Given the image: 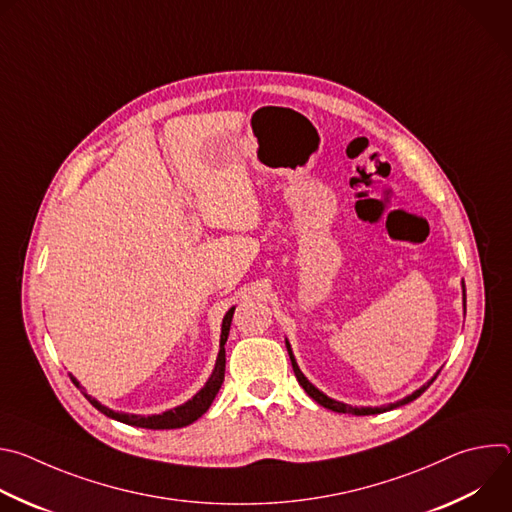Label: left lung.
<instances>
[{"instance_id": "obj_1", "label": "left lung", "mask_w": 512, "mask_h": 512, "mask_svg": "<svg viewBox=\"0 0 512 512\" xmlns=\"http://www.w3.org/2000/svg\"><path fill=\"white\" fill-rule=\"evenodd\" d=\"M464 306H466V289H464ZM285 346H287V352H289V360H291V367H294V373H296V379H298V383L304 387V391L316 401V403H320L322 407H326V409H332V411H336V413H354V415H375V413H383V411H389V409H395V407H399V405H405V403H409V401H413V399H417L433 381H435V377L440 375L437 373L431 381H427L421 389H417L415 393H411L409 397H405L403 401H397V403H391V405H387V407H350V405H346V403H340V401H334V399H330V397H326L322 391H318L304 375H302V371L298 369V362H296V358H294V354H291V348H289V344L285 342Z\"/></svg>"}]
</instances>
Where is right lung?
I'll return each instance as SVG.
<instances>
[{
	"instance_id": "1",
	"label": "right lung",
	"mask_w": 512,
	"mask_h": 512,
	"mask_svg": "<svg viewBox=\"0 0 512 512\" xmlns=\"http://www.w3.org/2000/svg\"><path fill=\"white\" fill-rule=\"evenodd\" d=\"M233 314H235V308H231L223 320V332H221V350H218V358H216V364H214V371L208 379V383L190 399L186 401L184 405L176 407V409H170L162 415H148V417H141V415H129V413H117V411H111L107 407H103L99 401H95L93 397L85 395L91 405L95 409H99L101 413H105L107 417H113L121 423H127V425H135V427H145V429H176V427H186L190 425L192 421H196L198 417H202L210 403L214 401L218 389H221L223 381H225V344H227V338H229V330H231V320H233ZM72 383H77L75 377H70Z\"/></svg>"
}]
</instances>
